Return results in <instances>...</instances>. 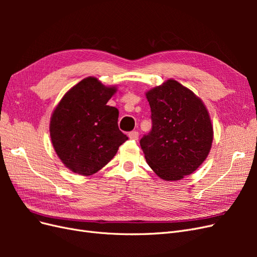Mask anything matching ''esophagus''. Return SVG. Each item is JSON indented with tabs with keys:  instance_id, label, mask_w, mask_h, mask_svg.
Listing matches in <instances>:
<instances>
[{
	"instance_id": "1",
	"label": "esophagus",
	"mask_w": 257,
	"mask_h": 257,
	"mask_svg": "<svg viewBox=\"0 0 257 257\" xmlns=\"http://www.w3.org/2000/svg\"><path fill=\"white\" fill-rule=\"evenodd\" d=\"M128 137H130L131 139H133V141H137L138 137H139V133H138V132H136V131L130 132V133H128Z\"/></svg>"
}]
</instances>
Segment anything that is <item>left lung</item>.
Listing matches in <instances>:
<instances>
[{"instance_id":"8db88e82","label":"left lung","mask_w":257,"mask_h":257,"mask_svg":"<svg viewBox=\"0 0 257 257\" xmlns=\"http://www.w3.org/2000/svg\"><path fill=\"white\" fill-rule=\"evenodd\" d=\"M152 128L141 139L153 172L167 181L180 180L203 164L211 149L213 130L205 105L194 93L169 79L146 93Z\"/></svg>"}]
</instances>
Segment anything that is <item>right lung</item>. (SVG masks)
<instances>
[{"label":"right lung","mask_w":257,"mask_h":257,"mask_svg":"<svg viewBox=\"0 0 257 257\" xmlns=\"http://www.w3.org/2000/svg\"><path fill=\"white\" fill-rule=\"evenodd\" d=\"M114 92V87H105L94 77H88L74 85L54 109L51 142L72 172L95 174L128 139L118 127V109L106 105Z\"/></svg>","instance_id":"add662e5"}]
</instances>
